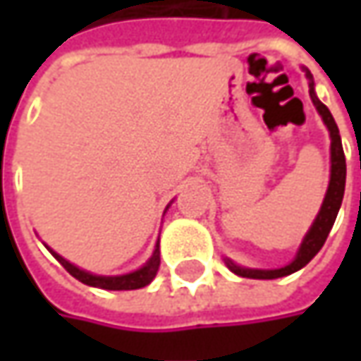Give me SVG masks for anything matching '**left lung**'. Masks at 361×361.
Here are the masks:
<instances>
[{"label":"left lung","mask_w":361,"mask_h":361,"mask_svg":"<svg viewBox=\"0 0 361 361\" xmlns=\"http://www.w3.org/2000/svg\"><path fill=\"white\" fill-rule=\"evenodd\" d=\"M305 70V76L310 80V96H312L313 106L317 108L319 116L326 122L327 130H329V138H331V174H329V187H327L326 199L322 202V209L313 221L312 229L307 231L305 239L301 241V247H299L298 255L295 259L285 265L281 269H247V267H239L235 265L231 259H225L227 261V267H229L233 273L241 275V277H249V279H277V277H285V275H291L295 273L301 267H305L313 257L319 253V249L324 247L329 231L336 223V216H338V211H340L341 201H343V190H345V157H343V148H341V138L340 130H338V124L331 116V112L327 110V106L317 98L315 94V88H313V76L310 74L307 68Z\"/></svg>","instance_id":"obj_1"}]
</instances>
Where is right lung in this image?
Here are the masks:
<instances>
[{
	"label": "right lung",
	"instance_id": "1",
	"mask_svg": "<svg viewBox=\"0 0 361 361\" xmlns=\"http://www.w3.org/2000/svg\"><path fill=\"white\" fill-rule=\"evenodd\" d=\"M49 249V247H48ZM49 253L56 257L60 263H62V267L72 277H76L78 281H82V283L90 285V287H100V289H110V291H128V289H140V287H146V285L150 283L154 277H157V271L160 267V249H159V243H157V249H154V253L152 257L146 261L145 265L140 267V269L132 271V273H126V275H116V277H104V275H92L88 271L80 269L76 265H72L70 261H66L62 255H58L56 251H51L49 249Z\"/></svg>",
	"mask_w": 361,
	"mask_h": 361
}]
</instances>
